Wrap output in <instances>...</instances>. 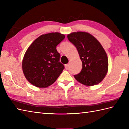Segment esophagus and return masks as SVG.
<instances>
[{"label":"esophagus","instance_id":"obj_1","mask_svg":"<svg viewBox=\"0 0 129 129\" xmlns=\"http://www.w3.org/2000/svg\"><path fill=\"white\" fill-rule=\"evenodd\" d=\"M69 64L65 65V69H68V68H69Z\"/></svg>","mask_w":129,"mask_h":129}]
</instances>
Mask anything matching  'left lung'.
Here are the masks:
<instances>
[{
    "mask_svg": "<svg viewBox=\"0 0 129 129\" xmlns=\"http://www.w3.org/2000/svg\"><path fill=\"white\" fill-rule=\"evenodd\" d=\"M68 39L77 49L83 68L74 78L81 84L93 86L100 83L108 71V57L100 42L89 33L73 32Z\"/></svg>",
    "mask_w": 129,
    "mask_h": 129,
    "instance_id": "8db88e82",
    "label": "left lung"
}]
</instances>
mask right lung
<instances>
[{"label":"right lung","mask_w":129,"mask_h":129,"mask_svg":"<svg viewBox=\"0 0 129 129\" xmlns=\"http://www.w3.org/2000/svg\"><path fill=\"white\" fill-rule=\"evenodd\" d=\"M65 38L60 33L43 34L29 46L22 61V69L26 80L38 87L53 84L64 69L59 62L56 46Z\"/></svg>","instance_id":"add662e5"}]
</instances>
